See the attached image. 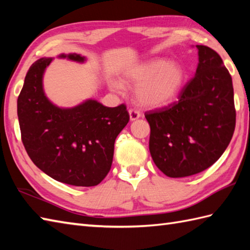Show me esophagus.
Returning <instances> with one entry per match:
<instances>
[{
    "instance_id": "34e87169",
    "label": "esophagus",
    "mask_w": 250,
    "mask_h": 250,
    "mask_svg": "<svg viewBox=\"0 0 250 250\" xmlns=\"http://www.w3.org/2000/svg\"><path fill=\"white\" fill-rule=\"evenodd\" d=\"M129 115H130V120L131 121H134L136 119H139L140 117L142 116L140 111L136 110V109H130L129 110Z\"/></svg>"
}]
</instances>
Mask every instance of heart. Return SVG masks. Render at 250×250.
<instances>
[{
  "label": "heart",
  "instance_id": "b5f03b06",
  "mask_svg": "<svg viewBox=\"0 0 250 250\" xmlns=\"http://www.w3.org/2000/svg\"><path fill=\"white\" fill-rule=\"evenodd\" d=\"M125 78L137 87L139 103L147 107H163L176 99L186 81L184 67L167 59H155L130 66ZM110 87L122 90L121 82L114 79Z\"/></svg>",
  "mask_w": 250,
  "mask_h": 250
}]
</instances>
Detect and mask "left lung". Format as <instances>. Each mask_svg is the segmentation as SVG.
Returning <instances> with one entry per match:
<instances>
[{"mask_svg":"<svg viewBox=\"0 0 250 250\" xmlns=\"http://www.w3.org/2000/svg\"><path fill=\"white\" fill-rule=\"evenodd\" d=\"M195 47L198 67L178 102L145 113L150 125L152 160L173 178L198 174L213 166L230 144L235 128L229 71L215 50Z\"/></svg>","mask_w":250,"mask_h":250,"instance_id":"obj_1","label":"left lung"}]
</instances>
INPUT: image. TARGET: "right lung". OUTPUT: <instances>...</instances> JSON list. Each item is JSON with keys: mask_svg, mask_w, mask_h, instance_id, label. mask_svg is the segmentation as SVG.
Returning <instances> with one entry per match:
<instances>
[{"mask_svg": "<svg viewBox=\"0 0 250 250\" xmlns=\"http://www.w3.org/2000/svg\"><path fill=\"white\" fill-rule=\"evenodd\" d=\"M59 59L84 63L78 54ZM54 58H41L26 73L17 101L21 137L31 160L58 182L78 187L99 185L109 172L116 137L129 122L125 104L107 107L87 99L60 107L47 98L43 79Z\"/></svg>", "mask_w": 250, "mask_h": 250, "instance_id": "1", "label": "right lung"}]
</instances>
